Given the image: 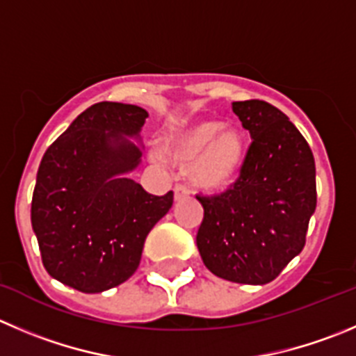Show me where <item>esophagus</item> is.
<instances>
[{"mask_svg":"<svg viewBox=\"0 0 356 356\" xmlns=\"http://www.w3.org/2000/svg\"><path fill=\"white\" fill-rule=\"evenodd\" d=\"M191 195V191H188L185 185H176L175 187V201H184Z\"/></svg>","mask_w":356,"mask_h":356,"instance_id":"34e87169","label":"esophagus"}]
</instances>
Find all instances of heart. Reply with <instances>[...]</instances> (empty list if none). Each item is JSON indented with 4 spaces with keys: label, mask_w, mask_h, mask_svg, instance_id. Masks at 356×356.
<instances>
[{
    "label": "heart",
    "mask_w": 356,
    "mask_h": 356,
    "mask_svg": "<svg viewBox=\"0 0 356 356\" xmlns=\"http://www.w3.org/2000/svg\"><path fill=\"white\" fill-rule=\"evenodd\" d=\"M164 154L191 181L206 192L223 191L234 184L245 159V140L236 127L204 120L176 131L165 140Z\"/></svg>",
    "instance_id": "b5f03b06"
}]
</instances>
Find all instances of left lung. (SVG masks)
I'll list each match as a JSON object with an SVG mask.
<instances>
[{
	"mask_svg": "<svg viewBox=\"0 0 356 356\" xmlns=\"http://www.w3.org/2000/svg\"><path fill=\"white\" fill-rule=\"evenodd\" d=\"M252 145L239 178L218 195H197L204 218L197 248L215 276L266 285L302 252L316 209L309 145L282 110L266 101L232 103Z\"/></svg>",
	"mask_w": 356,
	"mask_h": 356,
	"instance_id": "8db88e82",
	"label": "left lung"
}]
</instances>
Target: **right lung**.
<instances>
[{"label": "right lung", "instance_id": "add662e5", "mask_svg": "<svg viewBox=\"0 0 356 356\" xmlns=\"http://www.w3.org/2000/svg\"><path fill=\"white\" fill-rule=\"evenodd\" d=\"M147 110L96 103L47 148L31 202L42 262L57 282L99 293L127 282L145 239L172 206V191L152 195L131 180L140 165Z\"/></svg>", "mask_w": 356, "mask_h": 356}]
</instances>
